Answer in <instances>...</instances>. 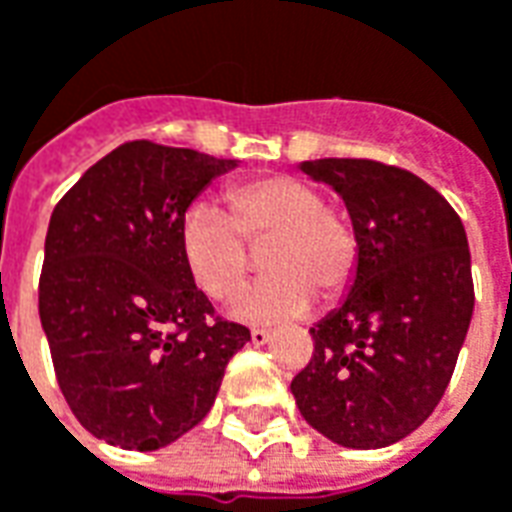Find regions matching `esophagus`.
<instances>
[{"instance_id":"esophagus-1","label":"esophagus","mask_w":512,"mask_h":512,"mask_svg":"<svg viewBox=\"0 0 512 512\" xmlns=\"http://www.w3.org/2000/svg\"><path fill=\"white\" fill-rule=\"evenodd\" d=\"M249 337H252V343L255 345H266L268 340H271V332H268V329H252Z\"/></svg>"}]
</instances>
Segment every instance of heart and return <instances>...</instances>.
<instances>
[{
  "label": "heart",
  "mask_w": 512,
  "mask_h": 512,
  "mask_svg": "<svg viewBox=\"0 0 512 512\" xmlns=\"http://www.w3.org/2000/svg\"><path fill=\"white\" fill-rule=\"evenodd\" d=\"M227 213L211 202L186 208L178 227L180 260L194 285L227 299L249 274L250 246H266L271 271L230 304V318L279 323L310 310L315 293L340 296L356 274L359 241L343 213L326 205L318 186L290 175L244 180L224 191Z\"/></svg>",
  "instance_id": "heart-1"
}]
</instances>
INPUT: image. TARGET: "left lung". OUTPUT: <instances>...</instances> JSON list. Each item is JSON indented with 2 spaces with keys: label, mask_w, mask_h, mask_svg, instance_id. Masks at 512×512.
I'll return each mask as SVG.
<instances>
[{
  "label": "left lung",
  "mask_w": 512,
  "mask_h": 512,
  "mask_svg": "<svg viewBox=\"0 0 512 512\" xmlns=\"http://www.w3.org/2000/svg\"><path fill=\"white\" fill-rule=\"evenodd\" d=\"M299 169L343 197L359 260L340 307L310 329L315 354L290 392L334 444L389 447L439 406L469 332L466 230L450 202L406 169L370 158Z\"/></svg>",
  "instance_id": "1"
}]
</instances>
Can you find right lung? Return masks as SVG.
<instances>
[{
	"label": "right lung",
	"instance_id": "1",
	"mask_svg": "<svg viewBox=\"0 0 512 512\" xmlns=\"http://www.w3.org/2000/svg\"><path fill=\"white\" fill-rule=\"evenodd\" d=\"M238 167L189 147L126 142L51 213L38 310L68 406L95 439L150 452L211 411L249 329L213 318L180 260L200 191Z\"/></svg>",
	"mask_w": 512,
	"mask_h": 512
}]
</instances>
